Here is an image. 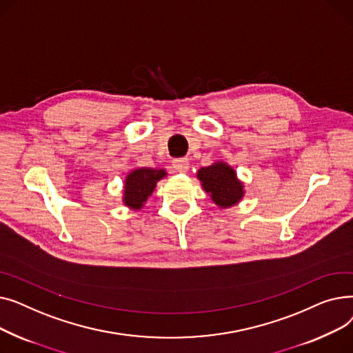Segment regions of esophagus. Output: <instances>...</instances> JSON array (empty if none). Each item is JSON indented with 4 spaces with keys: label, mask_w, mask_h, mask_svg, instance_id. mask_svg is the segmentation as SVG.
<instances>
[{
    "label": "esophagus",
    "mask_w": 353,
    "mask_h": 353,
    "mask_svg": "<svg viewBox=\"0 0 353 353\" xmlns=\"http://www.w3.org/2000/svg\"><path fill=\"white\" fill-rule=\"evenodd\" d=\"M172 165H173L174 173H186L189 170V161H188V159L173 160Z\"/></svg>",
    "instance_id": "34e87169"
}]
</instances>
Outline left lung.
<instances>
[{
	"label": "left lung",
	"mask_w": 353,
	"mask_h": 353,
	"mask_svg": "<svg viewBox=\"0 0 353 353\" xmlns=\"http://www.w3.org/2000/svg\"><path fill=\"white\" fill-rule=\"evenodd\" d=\"M197 179L216 206L229 209L245 197V184L237 177L236 170L223 160H217L208 167H201Z\"/></svg>",
	"instance_id": "left-lung-1"
}]
</instances>
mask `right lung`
I'll return each instance as SVG.
<instances>
[{
	"instance_id": "add662e5",
	"label": "right lung",
	"mask_w": 353,
	"mask_h": 353,
	"mask_svg": "<svg viewBox=\"0 0 353 353\" xmlns=\"http://www.w3.org/2000/svg\"><path fill=\"white\" fill-rule=\"evenodd\" d=\"M165 176L167 172L164 169H153V167H136L130 170L123 183L121 201L124 206L133 212L141 210L148 197L154 192L157 181Z\"/></svg>"
}]
</instances>
